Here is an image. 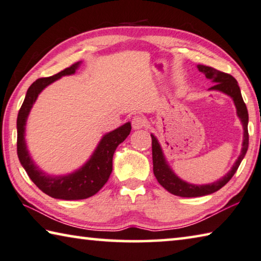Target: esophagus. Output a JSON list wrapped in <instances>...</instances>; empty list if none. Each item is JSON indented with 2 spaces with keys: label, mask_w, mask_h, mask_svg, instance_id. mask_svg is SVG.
<instances>
[{
  "label": "esophagus",
  "mask_w": 261,
  "mask_h": 261,
  "mask_svg": "<svg viewBox=\"0 0 261 261\" xmlns=\"http://www.w3.org/2000/svg\"><path fill=\"white\" fill-rule=\"evenodd\" d=\"M132 126H133L134 129H141L146 126V119L143 117H140V115H136L132 120Z\"/></svg>",
  "instance_id": "34e87169"
}]
</instances>
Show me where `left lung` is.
<instances>
[{"mask_svg":"<svg viewBox=\"0 0 261 261\" xmlns=\"http://www.w3.org/2000/svg\"><path fill=\"white\" fill-rule=\"evenodd\" d=\"M199 71L208 80H212L215 84L209 90H216L225 93L232 98L234 102V106L237 109V115L241 119L243 129H244V136H243V147L241 155L234 162L231 170L222 177L217 181L212 184H207V185H194V184H190L187 181H184L182 179L179 178L176 173L173 172L172 169L170 168L168 162H166L163 150H162L161 144L159 143L155 136L151 134V146H152V164H153V174L162 186L170 192L171 194L182 196V198H194V196H203L207 194H212L214 192L222 189L225 184H227L232 176L236 173L241 162L244 159L245 153L249 148V130H247V123H249V113H247V109L244 100H243L241 89L238 87L237 81L234 80L230 74L227 72H222L220 70L215 69L213 67L198 65Z\"/></svg>","mask_w":261,"mask_h":261,"instance_id":"8db88e82","label":"left lung"}]
</instances>
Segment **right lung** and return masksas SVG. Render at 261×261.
Listing matches in <instances>:
<instances>
[{
  "label": "right lung",
  "mask_w": 261,
  "mask_h": 261,
  "mask_svg": "<svg viewBox=\"0 0 261 261\" xmlns=\"http://www.w3.org/2000/svg\"><path fill=\"white\" fill-rule=\"evenodd\" d=\"M79 67L80 62H76L58 74L49 77L38 79L36 82H33L28 89L27 96L17 117V155L20 164L38 189L55 199L82 200L95 195L109 180L112 172V160L115 149L126 140L132 129L130 122H126L117 129L105 134L98 143L90 160L82 168L67 176H48L34 164L25 142V125L30 111L37 100L38 95L47 85L62 76L75 74Z\"/></svg>",
  "instance_id": "add662e5"
}]
</instances>
